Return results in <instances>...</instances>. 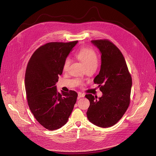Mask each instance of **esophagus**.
Wrapping results in <instances>:
<instances>
[{"instance_id": "1", "label": "esophagus", "mask_w": 156, "mask_h": 156, "mask_svg": "<svg viewBox=\"0 0 156 156\" xmlns=\"http://www.w3.org/2000/svg\"><path fill=\"white\" fill-rule=\"evenodd\" d=\"M78 97H79V98H84V94H83V93H78Z\"/></svg>"}]
</instances>
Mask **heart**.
I'll return each instance as SVG.
<instances>
[{"mask_svg":"<svg viewBox=\"0 0 156 156\" xmlns=\"http://www.w3.org/2000/svg\"><path fill=\"white\" fill-rule=\"evenodd\" d=\"M76 57L84 64L86 66L90 65H97L98 58L96 53L91 49L82 48L80 49L76 54ZM70 63V60L69 58H66L64 62L63 69L66 70L69 69Z\"/></svg>","mask_w":156,"mask_h":156,"instance_id":"heart-1","label":"heart"}]
</instances>
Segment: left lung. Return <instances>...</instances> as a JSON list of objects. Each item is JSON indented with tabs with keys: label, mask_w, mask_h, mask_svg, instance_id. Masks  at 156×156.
Returning a JSON list of instances; mask_svg holds the SVG:
<instances>
[{
	"label": "left lung",
	"mask_w": 156,
	"mask_h": 156,
	"mask_svg": "<svg viewBox=\"0 0 156 156\" xmlns=\"http://www.w3.org/2000/svg\"><path fill=\"white\" fill-rule=\"evenodd\" d=\"M91 42L101 54V69L94 83L99 84L102 96L99 99L85 96L90 102L86 115L94 125L108 128L121 119L129 106L132 79L123 54L112 42L106 39Z\"/></svg>",
	"instance_id": "8db88e82"
}]
</instances>
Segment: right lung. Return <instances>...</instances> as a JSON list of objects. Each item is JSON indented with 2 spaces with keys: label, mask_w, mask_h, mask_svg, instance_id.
<instances>
[{
  "label": "right lung",
  "mask_w": 156,
  "mask_h": 156,
  "mask_svg": "<svg viewBox=\"0 0 156 156\" xmlns=\"http://www.w3.org/2000/svg\"><path fill=\"white\" fill-rule=\"evenodd\" d=\"M77 43H47L33 53L27 65L25 84L29 107L37 121L49 130L66 124L76 101V92L60 93L55 84L65 59Z\"/></svg>",
  "instance_id": "add662e5"
}]
</instances>
